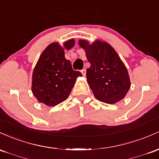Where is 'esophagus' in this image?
I'll return each mask as SVG.
<instances>
[{
	"label": "esophagus",
	"instance_id": "34e87169",
	"mask_svg": "<svg viewBox=\"0 0 159 159\" xmlns=\"http://www.w3.org/2000/svg\"><path fill=\"white\" fill-rule=\"evenodd\" d=\"M81 73H82V74L83 75V76H85V73H86V71H85V69H83V70H81Z\"/></svg>",
	"mask_w": 159,
	"mask_h": 159
}]
</instances>
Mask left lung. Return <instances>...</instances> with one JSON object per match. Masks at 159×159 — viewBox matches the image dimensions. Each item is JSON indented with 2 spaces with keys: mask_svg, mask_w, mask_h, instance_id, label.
I'll use <instances>...</instances> for the list:
<instances>
[{
  "mask_svg": "<svg viewBox=\"0 0 159 159\" xmlns=\"http://www.w3.org/2000/svg\"><path fill=\"white\" fill-rule=\"evenodd\" d=\"M90 67L86 77L94 97L107 103H116L125 98L131 86L125 65L110 44L96 40L89 44L80 40Z\"/></svg>",
  "mask_w": 159,
  "mask_h": 159,
  "instance_id": "obj_1",
  "label": "left lung"
}]
</instances>
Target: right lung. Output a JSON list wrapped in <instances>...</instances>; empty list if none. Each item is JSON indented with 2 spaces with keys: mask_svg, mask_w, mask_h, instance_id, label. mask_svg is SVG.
Segmentation results:
<instances>
[{
  "mask_svg": "<svg viewBox=\"0 0 159 159\" xmlns=\"http://www.w3.org/2000/svg\"><path fill=\"white\" fill-rule=\"evenodd\" d=\"M74 39L64 43H52L40 55L32 75L31 90L38 101L54 107L65 101L70 94L80 71L74 70L65 57V49H70Z\"/></svg>",
  "mask_w": 159,
  "mask_h": 159,
  "instance_id": "right-lung-1",
  "label": "right lung"
}]
</instances>
